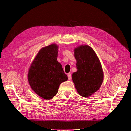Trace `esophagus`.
<instances>
[{"instance_id":"1","label":"esophagus","mask_w":131,"mask_h":131,"mask_svg":"<svg viewBox=\"0 0 131 131\" xmlns=\"http://www.w3.org/2000/svg\"><path fill=\"white\" fill-rule=\"evenodd\" d=\"M67 75H68V80H71V79H72V75H71V74H70V73H68V74H67Z\"/></svg>"}]
</instances>
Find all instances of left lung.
Listing matches in <instances>:
<instances>
[{
    "label": "left lung",
    "mask_w": 131,
    "mask_h": 131,
    "mask_svg": "<svg viewBox=\"0 0 131 131\" xmlns=\"http://www.w3.org/2000/svg\"><path fill=\"white\" fill-rule=\"evenodd\" d=\"M77 71L72 74V80L78 93L89 97L101 88L104 73L97 54L91 46L80 45L74 49Z\"/></svg>",
    "instance_id": "obj_1"
}]
</instances>
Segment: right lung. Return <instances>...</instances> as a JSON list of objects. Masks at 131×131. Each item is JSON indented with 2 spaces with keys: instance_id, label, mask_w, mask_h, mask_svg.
Instances as JSON below:
<instances>
[{
  "instance_id": "1",
  "label": "right lung",
  "mask_w": 131,
  "mask_h": 131,
  "mask_svg": "<svg viewBox=\"0 0 131 131\" xmlns=\"http://www.w3.org/2000/svg\"><path fill=\"white\" fill-rule=\"evenodd\" d=\"M58 47L56 43H52L42 47L28 69L27 78L30 88L45 100L53 98L61 83L68 80L61 64L57 60Z\"/></svg>"
}]
</instances>
